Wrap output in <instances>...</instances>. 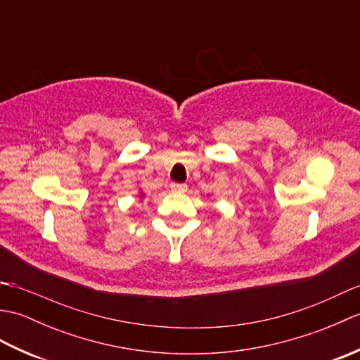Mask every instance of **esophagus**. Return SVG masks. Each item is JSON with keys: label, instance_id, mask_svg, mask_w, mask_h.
Instances as JSON below:
<instances>
[{"label": "esophagus", "instance_id": "obj_1", "mask_svg": "<svg viewBox=\"0 0 360 360\" xmlns=\"http://www.w3.org/2000/svg\"><path fill=\"white\" fill-rule=\"evenodd\" d=\"M170 188L173 190V192H187V186L186 184H176V182H173V184L170 186Z\"/></svg>", "mask_w": 360, "mask_h": 360}]
</instances>
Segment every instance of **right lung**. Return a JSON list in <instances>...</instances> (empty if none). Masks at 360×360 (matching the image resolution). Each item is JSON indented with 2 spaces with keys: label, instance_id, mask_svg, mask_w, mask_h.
I'll return each mask as SVG.
<instances>
[{
  "label": "right lung",
  "instance_id": "1",
  "mask_svg": "<svg viewBox=\"0 0 360 360\" xmlns=\"http://www.w3.org/2000/svg\"><path fill=\"white\" fill-rule=\"evenodd\" d=\"M143 196H145V193H143V192H142V190H141V192H139V200H142V198H143Z\"/></svg>",
  "mask_w": 360,
  "mask_h": 360
}]
</instances>
